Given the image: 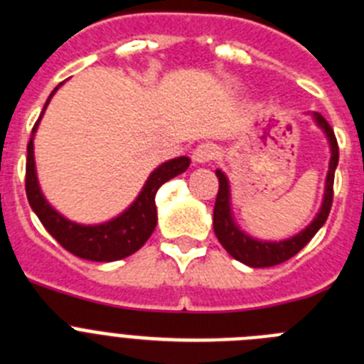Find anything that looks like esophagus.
<instances>
[{"instance_id":"obj_1","label":"esophagus","mask_w":364,"mask_h":364,"mask_svg":"<svg viewBox=\"0 0 364 364\" xmlns=\"http://www.w3.org/2000/svg\"><path fill=\"white\" fill-rule=\"evenodd\" d=\"M217 156V147L213 144H200L193 151V162L195 164H208Z\"/></svg>"}]
</instances>
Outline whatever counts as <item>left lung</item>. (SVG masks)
I'll use <instances>...</instances> for the list:
<instances>
[{"mask_svg": "<svg viewBox=\"0 0 364 364\" xmlns=\"http://www.w3.org/2000/svg\"><path fill=\"white\" fill-rule=\"evenodd\" d=\"M317 127L323 129L326 134V140L330 144V164H328V173H326V182H324V197L323 204H321L319 213L315 215L314 220L308 224L302 231L294 235L291 239L286 240H259L244 233L237 222H235L233 213H231V191H230V180L220 169H217V178H218V193L217 200H215V210H213V230L217 235L218 242L224 246L228 253L233 259L240 260L242 264L252 266V268H269V266L281 264L284 260L291 259L297 255L302 247L306 246L311 240L317 231L323 228L326 222L330 210H332V200H333V176H336V167L339 162V146H337L336 134L333 129L330 127L326 120L321 117L319 112H311Z\"/></svg>", "mask_w": 364, "mask_h": 364, "instance_id": "8db88e82", "label": "left lung"}]
</instances>
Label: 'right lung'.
I'll return each instance as SVG.
<instances>
[{"label": "right lung", "instance_id": "right-lung-1", "mask_svg": "<svg viewBox=\"0 0 364 364\" xmlns=\"http://www.w3.org/2000/svg\"><path fill=\"white\" fill-rule=\"evenodd\" d=\"M62 85V83H60ZM58 85V87H60ZM58 87L50 92V96L45 102V107L41 111L40 118L32 127L31 140L27 144V175H25V191H27L28 204L32 211L38 215L45 230L53 235L58 242L65 247L67 252L85 260H96V262H112L125 257L133 255L138 252L151 233L156 228V204L154 197L160 186L167 180L175 178L176 175H182L189 167L191 160L188 156H178L171 159L159 166L146 180L142 191L138 193L136 200L118 217L111 218L102 224H78L58 213L53 205L47 202V198L41 193L38 184L36 162H34V133L38 129L45 109L49 105L50 98L58 91Z\"/></svg>", "mask_w": 364, "mask_h": 364}]
</instances>
